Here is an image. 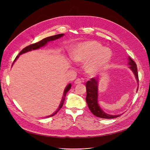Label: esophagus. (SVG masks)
Instances as JSON below:
<instances>
[{
    "label": "esophagus",
    "mask_w": 150,
    "mask_h": 150,
    "mask_svg": "<svg viewBox=\"0 0 150 150\" xmlns=\"http://www.w3.org/2000/svg\"><path fill=\"white\" fill-rule=\"evenodd\" d=\"M82 82H83V81L81 80V79H79V78H78V79H76L75 80L74 83L77 84H80V83H81Z\"/></svg>",
    "instance_id": "1"
}]
</instances>
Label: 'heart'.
Masks as SVG:
<instances>
[{"label":"heart","instance_id":"obj_1","mask_svg":"<svg viewBox=\"0 0 150 150\" xmlns=\"http://www.w3.org/2000/svg\"><path fill=\"white\" fill-rule=\"evenodd\" d=\"M71 56L77 62L90 60L86 65V70L94 73L107 66L111 59L112 52L109 48L103 47L100 42L89 40L76 46L72 49Z\"/></svg>","mask_w":150,"mask_h":150}]
</instances>
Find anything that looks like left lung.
Instances as JSON below:
<instances>
[{"label": "left lung", "mask_w": 150, "mask_h": 150, "mask_svg": "<svg viewBox=\"0 0 150 150\" xmlns=\"http://www.w3.org/2000/svg\"><path fill=\"white\" fill-rule=\"evenodd\" d=\"M129 64L130 69L133 71L137 81H139L137 66L135 62L129 57ZM86 100L88 104V108L93 114L99 117L104 119H112L120 116L121 115H110L104 112L99 108L98 103V78H91L88 81L86 84Z\"/></svg>", "instance_id": "1"}]
</instances>
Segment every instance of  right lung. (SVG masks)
<instances>
[{"instance_id": "1", "label": "right lung", "mask_w": 150, "mask_h": 150, "mask_svg": "<svg viewBox=\"0 0 150 150\" xmlns=\"http://www.w3.org/2000/svg\"><path fill=\"white\" fill-rule=\"evenodd\" d=\"M63 35H64V34H57V35H52V36H50V37H48V38H44L42 40H40V41L38 42H35L34 44H30L29 45V46L25 47V48H24L22 50V51L20 52V53L19 54V55L17 56L16 59H14V61L17 59L19 57V55H21V54H23V53H25V52H27L28 51H32V50H35V49H39L40 48V47H42L44 46L45 44H46L47 42H49V41H51V40H56V39H57L59 38H61L62 36H63ZM13 61V62H14ZM71 84H68V86H67V87L66 88L64 91V95H63V97H62V99L61 101V103L60 104V106L59 107V108L57 109V110L53 113V114L51 116H47V117H51V116H52L54 115H55L56 113L60 110V109L62 108V106H63V104H64V100H65V97H66V95L67 94V93L69 91V89H71Z\"/></svg>"}]
</instances>
